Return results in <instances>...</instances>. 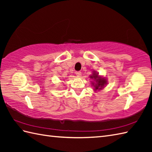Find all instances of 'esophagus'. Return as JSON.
<instances>
[{
    "mask_svg": "<svg viewBox=\"0 0 152 152\" xmlns=\"http://www.w3.org/2000/svg\"><path fill=\"white\" fill-rule=\"evenodd\" d=\"M75 73H76L77 76H80L82 75V72H80V71H76Z\"/></svg>",
    "mask_w": 152,
    "mask_h": 152,
    "instance_id": "obj_1",
    "label": "esophagus"
}]
</instances>
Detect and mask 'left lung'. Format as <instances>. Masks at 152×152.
Here are the masks:
<instances>
[{"mask_svg": "<svg viewBox=\"0 0 152 152\" xmlns=\"http://www.w3.org/2000/svg\"><path fill=\"white\" fill-rule=\"evenodd\" d=\"M91 78H94V80H95L96 83L94 85L95 86L94 87L95 88V89H96H96H101L102 88H103V86H104V85L106 83L105 79L100 78L97 74H96L95 73L93 74V76H91Z\"/></svg>", "mask_w": 152, "mask_h": 152, "instance_id": "1", "label": "left lung"}]
</instances>
